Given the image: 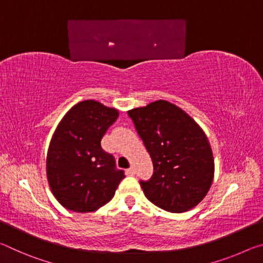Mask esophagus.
<instances>
[{"label": "esophagus", "instance_id": "34e87169", "mask_svg": "<svg viewBox=\"0 0 263 263\" xmlns=\"http://www.w3.org/2000/svg\"><path fill=\"white\" fill-rule=\"evenodd\" d=\"M136 173V169L135 167H130L128 169H126V174L127 175H133Z\"/></svg>", "mask_w": 263, "mask_h": 263}]
</instances>
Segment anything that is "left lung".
<instances>
[{"label":"left lung","instance_id":"1","mask_svg":"<svg viewBox=\"0 0 263 263\" xmlns=\"http://www.w3.org/2000/svg\"><path fill=\"white\" fill-rule=\"evenodd\" d=\"M152 159L154 173L140 185L148 201L169 212H185L205 197L215 162L205 133L168 101L127 111Z\"/></svg>","mask_w":263,"mask_h":263}]
</instances>
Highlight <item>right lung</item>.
I'll return each mask as SVG.
<instances>
[{
	"mask_svg": "<svg viewBox=\"0 0 263 263\" xmlns=\"http://www.w3.org/2000/svg\"><path fill=\"white\" fill-rule=\"evenodd\" d=\"M118 111L100 102H79L64 116L48 146L46 175L57 201L67 210L91 212L114 197L125 177L101 140Z\"/></svg>",
	"mask_w": 263,
	"mask_h": 263,
	"instance_id": "obj_1",
	"label": "right lung"
}]
</instances>
